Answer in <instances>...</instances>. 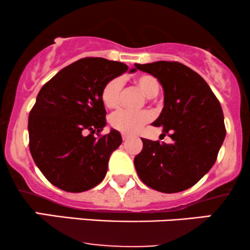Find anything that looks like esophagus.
<instances>
[{
  "instance_id": "obj_1",
  "label": "esophagus",
  "mask_w": 250,
  "mask_h": 250,
  "mask_svg": "<svg viewBox=\"0 0 250 250\" xmlns=\"http://www.w3.org/2000/svg\"><path fill=\"white\" fill-rule=\"evenodd\" d=\"M129 135L128 134H122V139H123V141H127V140L129 139Z\"/></svg>"
}]
</instances>
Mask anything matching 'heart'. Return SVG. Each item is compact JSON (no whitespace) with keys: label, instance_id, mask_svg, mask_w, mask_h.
Segmentation results:
<instances>
[{"label":"heart","instance_id":"obj_1","mask_svg":"<svg viewBox=\"0 0 250 250\" xmlns=\"http://www.w3.org/2000/svg\"><path fill=\"white\" fill-rule=\"evenodd\" d=\"M134 82L147 97H154L159 94V80L150 74H140L135 77ZM123 81L121 77H114L105 82L101 90V100L105 107L114 109L119 105ZM150 120L151 114L147 110H120L110 116V125L114 129L123 134H135Z\"/></svg>","mask_w":250,"mask_h":250}]
</instances>
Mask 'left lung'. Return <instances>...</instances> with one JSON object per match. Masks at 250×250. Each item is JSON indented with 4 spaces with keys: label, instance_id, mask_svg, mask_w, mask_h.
Returning <instances> with one entry per match:
<instances>
[{
    "label": "left lung",
    "instance_id": "8db88e82",
    "mask_svg": "<svg viewBox=\"0 0 250 250\" xmlns=\"http://www.w3.org/2000/svg\"><path fill=\"white\" fill-rule=\"evenodd\" d=\"M162 85L163 109L154 127H162L173 142L142 139L134 159L137 175L161 193H179L193 187L210 170L226 137L221 104L207 82L179 62L135 63Z\"/></svg>",
    "mask_w": 250,
    "mask_h": 250
}]
</instances>
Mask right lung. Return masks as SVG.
<instances>
[{
    "label": "right lung",
    "instance_id": "right-lung-1",
    "mask_svg": "<svg viewBox=\"0 0 250 250\" xmlns=\"http://www.w3.org/2000/svg\"><path fill=\"white\" fill-rule=\"evenodd\" d=\"M125 71V63L85 57L63 68L41 88L28 121L29 149L51 185L81 193L104 179L109 157L122 137L115 129L94 136L107 125L101 90Z\"/></svg>",
    "mask_w": 250,
    "mask_h": 250
}]
</instances>
